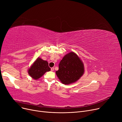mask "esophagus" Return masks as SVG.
Segmentation results:
<instances>
[{"label": "esophagus", "instance_id": "obj_1", "mask_svg": "<svg viewBox=\"0 0 122 122\" xmlns=\"http://www.w3.org/2000/svg\"><path fill=\"white\" fill-rule=\"evenodd\" d=\"M54 71V68H51V71Z\"/></svg>", "mask_w": 122, "mask_h": 122}]
</instances>
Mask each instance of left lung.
<instances>
[{
    "instance_id": "left-lung-1",
    "label": "left lung",
    "mask_w": 122,
    "mask_h": 122,
    "mask_svg": "<svg viewBox=\"0 0 122 122\" xmlns=\"http://www.w3.org/2000/svg\"><path fill=\"white\" fill-rule=\"evenodd\" d=\"M84 72L83 62L75 53L71 52L65 55L61 60L56 74L63 84L69 85L79 79Z\"/></svg>"
}]
</instances>
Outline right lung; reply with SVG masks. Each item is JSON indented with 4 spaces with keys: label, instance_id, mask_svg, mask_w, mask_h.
<instances>
[{
    "label": "right lung",
    "instance_id": "obj_1",
    "mask_svg": "<svg viewBox=\"0 0 122 122\" xmlns=\"http://www.w3.org/2000/svg\"><path fill=\"white\" fill-rule=\"evenodd\" d=\"M50 71L51 68L49 67L48 62L38 57L28 70V73L33 79L37 80L46 72Z\"/></svg>",
    "mask_w": 122,
    "mask_h": 122
}]
</instances>
